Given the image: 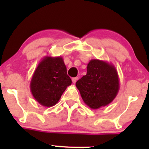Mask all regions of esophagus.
<instances>
[{
	"label": "esophagus",
	"instance_id": "34e87169",
	"mask_svg": "<svg viewBox=\"0 0 149 149\" xmlns=\"http://www.w3.org/2000/svg\"><path fill=\"white\" fill-rule=\"evenodd\" d=\"M77 80H78V77L73 78V79H72V82H73V84H75L76 81H77Z\"/></svg>",
	"mask_w": 149,
	"mask_h": 149
}]
</instances>
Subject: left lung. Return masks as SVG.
Wrapping results in <instances>:
<instances>
[{
    "instance_id": "left-lung-1",
    "label": "left lung",
    "mask_w": 149,
    "mask_h": 149,
    "mask_svg": "<svg viewBox=\"0 0 149 149\" xmlns=\"http://www.w3.org/2000/svg\"><path fill=\"white\" fill-rule=\"evenodd\" d=\"M84 103L97 109L110 104L120 88L118 71L112 64L92 59L87 65L86 76L76 83Z\"/></svg>"
}]
</instances>
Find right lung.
<instances>
[{"instance_id": "add662e5", "label": "right lung", "mask_w": 149, "mask_h": 149, "mask_svg": "<svg viewBox=\"0 0 149 149\" xmlns=\"http://www.w3.org/2000/svg\"><path fill=\"white\" fill-rule=\"evenodd\" d=\"M71 83L62 57L46 56L34 70L30 82V90L40 104L50 107L58 102L63 93Z\"/></svg>"}]
</instances>
